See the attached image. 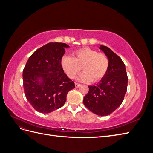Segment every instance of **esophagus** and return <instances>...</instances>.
I'll return each mask as SVG.
<instances>
[{"instance_id": "34e87169", "label": "esophagus", "mask_w": 153, "mask_h": 153, "mask_svg": "<svg viewBox=\"0 0 153 153\" xmlns=\"http://www.w3.org/2000/svg\"><path fill=\"white\" fill-rule=\"evenodd\" d=\"M75 87H76V88L79 87L81 85L80 84H78V83H76V82L75 83Z\"/></svg>"}]
</instances>
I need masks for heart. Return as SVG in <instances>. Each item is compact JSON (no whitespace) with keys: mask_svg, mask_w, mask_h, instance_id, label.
I'll return each instance as SVG.
<instances>
[{"mask_svg":"<svg viewBox=\"0 0 153 153\" xmlns=\"http://www.w3.org/2000/svg\"><path fill=\"white\" fill-rule=\"evenodd\" d=\"M61 65L67 76L74 79L82 70L78 80L84 82H97L105 76L109 66V61L104 53H98L90 48H82L74 52L72 57H64Z\"/></svg>","mask_w":153,"mask_h":153,"instance_id":"obj_1","label":"heart"}]
</instances>
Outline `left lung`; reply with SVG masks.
Listing matches in <instances>:
<instances>
[{
    "label": "left lung",
    "mask_w": 153,
    "mask_h": 153,
    "mask_svg": "<svg viewBox=\"0 0 153 153\" xmlns=\"http://www.w3.org/2000/svg\"><path fill=\"white\" fill-rule=\"evenodd\" d=\"M100 49L108 59V69L98 84L89 86V92L84 96L83 102L92 112L106 116L123 103L128 78L122 59L107 47L100 45Z\"/></svg>",
    "instance_id": "obj_1"
}]
</instances>
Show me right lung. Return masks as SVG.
<instances>
[{"label": "right lung", "instance_id": "obj_1", "mask_svg": "<svg viewBox=\"0 0 153 153\" xmlns=\"http://www.w3.org/2000/svg\"><path fill=\"white\" fill-rule=\"evenodd\" d=\"M66 43H49L36 50L23 71L27 100L36 111L48 114L59 109L66 101L68 92L75 88L61 65Z\"/></svg>", "mask_w": 153, "mask_h": 153}]
</instances>
